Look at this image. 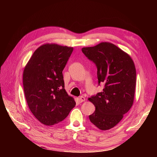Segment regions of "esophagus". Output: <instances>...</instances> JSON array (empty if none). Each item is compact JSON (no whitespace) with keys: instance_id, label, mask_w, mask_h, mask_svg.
Returning <instances> with one entry per match:
<instances>
[{"instance_id":"1","label":"esophagus","mask_w":157,"mask_h":157,"mask_svg":"<svg viewBox=\"0 0 157 157\" xmlns=\"http://www.w3.org/2000/svg\"><path fill=\"white\" fill-rule=\"evenodd\" d=\"M78 101H79L80 103H82V102L85 101V98L83 96H80L78 98Z\"/></svg>"}]
</instances>
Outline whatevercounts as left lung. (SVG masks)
<instances>
[{
    "label": "left lung",
    "instance_id": "1",
    "mask_svg": "<svg viewBox=\"0 0 157 157\" xmlns=\"http://www.w3.org/2000/svg\"><path fill=\"white\" fill-rule=\"evenodd\" d=\"M82 53L96 65L98 85L103 92L88 99L96 107L90 121L99 129L115 126L130 110L134 102L136 71L129 55L109 42L82 48Z\"/></svg>",
    "mask_w": 157,
    "mask_h": 157
}]
</instances>
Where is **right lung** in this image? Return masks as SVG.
Wrapping results in <instances>:
<instances>
[{"instance_id": "add662e5", "label": "right lung", "mask_w": 157, "mask_h": 157, "mask_svg": "<svg viewBox=\"0 0 157 157\" xmlns=\"http://www.w3.org/2000/svg\"><path fill=\"white\" fill-rule=\"evenodd\" d=\"M73 50L71 47L44 44L35 51L24 69L27 103L33 115L44 125L63 121L76 105L64 88L62 73Z\"/></svg>"}]
</instances>
